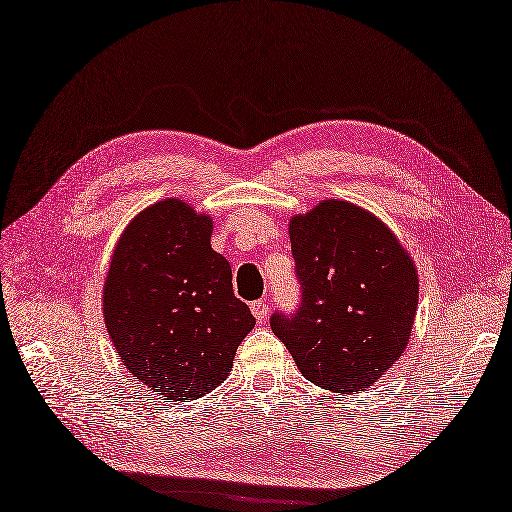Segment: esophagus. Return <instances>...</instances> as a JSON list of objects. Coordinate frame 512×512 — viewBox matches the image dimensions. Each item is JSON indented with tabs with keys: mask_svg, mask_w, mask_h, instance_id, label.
I'll return each instance as SVG.
<instances>
[{
	"mask_svg": "<svg viewBox=\"0 0 512 512\" xmlns=\"http://www.w3.org/2000/svg\"><path fill=\"white\" fill-rule=\"evenodd\" d=\"M251 311H253V316H255L259 322H264V320L268 318V313H270V309H268V305H266V300H253V303H251Z\"/></svg>",
	"mask_w": 512,
	"mask_h": 512,
	"instance_id": "1",
	"label": "esophagus"
}]
</instances>
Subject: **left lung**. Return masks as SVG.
Returning a JSON list of instances; mask_svg holds the SVG:
<instances>
[{"mask_svg":"<svg viewBox=\"0 0 512 512\" xmlns=\"http://www.w3.org/2000/svg\"><path fill=\"white\" fill-rule=\"evenodd\" d=\"M303 303L270 326L307 381L333 393L370 389L409 344L419 277L381 218L326 199L290 218Z\"/></svg>","mask_w":512,"mask_h":512,"instance_id":"8db88e82","label":"left lung"}]
</instances>
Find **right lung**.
Wrapping results in <instances>:
<instances>
[{"mask_svg": "<svg viewBox=\"0 0 512 512\" xmlns=\"http://www.w3.org/2000/svg\"><path fill=\"white\" fill-rule=\"evenodd\" d=\"M212 231V216L186 201H157L125 227L103 281V320L123 365L170 402L225 381L255 326Z\"/></svg>", "mask_w": 512, "mask_h": 512, "instance_id": "right-lung-1", "label": "right lung"}]
</instances>
